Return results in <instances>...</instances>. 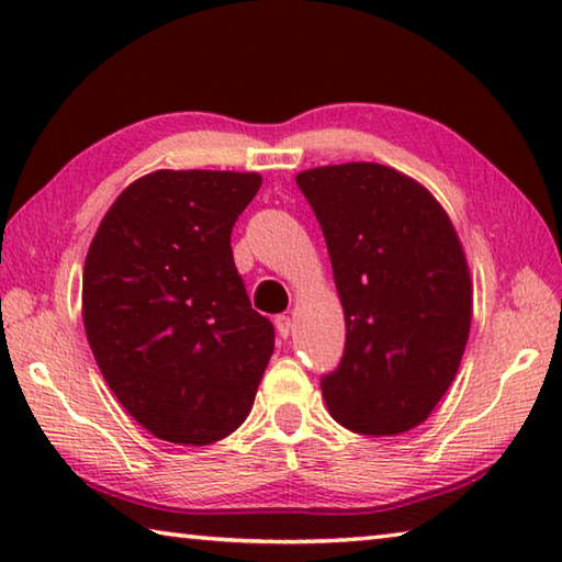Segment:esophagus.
<instances>
[{"instance_id": "1", "label": "esophagus", "mask_w": 562, "mask_h": 562, "mask_svg": "<svg viewBox=\"0 0 562 562\" xmlns=\"http://www.w3.org/2000/svg\"><path fill=\"white\" fill-rule=\"evenodd\" d=\"M274 327H278V335H280L282 339H288V337H290V329H292V319H290L288 315L274 317Z\"/></svg>"}]
</instances>
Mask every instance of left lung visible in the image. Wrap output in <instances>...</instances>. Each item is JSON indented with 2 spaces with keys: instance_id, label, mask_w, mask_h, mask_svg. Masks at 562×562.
<instances>
[{
  "instance_id": "obj_1",
  "label": "left lung",
  "mask_w": 562,
  "mask_h": 562,
  "mask_svg": "<svg viewBox=\"0 0 562 562\" xmlns=\"http://www.w3.org/2000/svg\"><path fill=\"white\" fill-rule=\"evenodd\" d=\"M297 186L325 233L347 341L322 396L335 422L394 436L429 418L459 372L473 294L463 247L439 201L398 170L341 164Z\"/></svg>"
}]
</instances>
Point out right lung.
Here are the masks:
<instances>
[{"label": "right lung", "mask_w": 562, "mask_h": 562, "mask_svg": "<svg viewBox=\"0 0 562 562\" xmlns=\"http://www.w3.org/2000/svg\"><path fill=\"white\" fill-rule=\"evenodd\" d=\"M258 173L156 170L116 198L83 265V327L103 379L154 436L207 446L250 414L274 349L231 233Z\"/></svg>", "instance_id": "1"}]
</instances>
